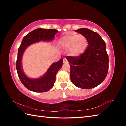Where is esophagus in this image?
<instances>
[{
    "label": "esophagus",
    "mask_w": 126,
    "mask_h": 126,
    "mask_svg": "<svg viewBox=\"0 0 126 126\" xmlns=\"http://www.w3.org/2000/svg\"><path fill=\"white\" fill-rule=\"evenodd\" d=\"M67 62H68V61H67V59H66V58H64V59H63V63H67Z\"/></svg>",
    "instance_id": "obj_1"
}]
</instances>
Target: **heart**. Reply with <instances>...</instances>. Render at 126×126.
<instances>
[{"label":"heart","instance_id":"b5f03b06","mask_svg":"<svg viewBox=\"0 0 126 126\" xmlns=\"http://www.w3.org/2000/svg\"><path fill=\"white\" fill-rule=\"evenodd\" d=\"M58 45L63 49L68 50V54L71 57L77 58L86 51L88 40L84 35L73 34L61 37L58 40Z\"/></svg>","mask_w":126,"mask_h":126}]
</instances>
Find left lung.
<instances>
[{
	"label": "left lung",
	"instance_id": "obj_1",
	"mask_svg": "<svg viewBox=\"0 0 126 126\" xmlns=\"http://www.w3.org/2000/svg\"><path fill=\"white\" fill-rule=\"evenodd\" d=\"M76 32L87 38L88 46L79 57H66L71 67V82L78 88H94L103 82L107 74L109 61L106 43L98 34L89 29L80 28Z\"/></svg>",
	"mask_w": 126,
	"mask_h": 126
}]
</instances>
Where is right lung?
<instances>
[{"instance_id":"add662e5","label":"right lung","mask_w":126,"mask_h":126,"mask_svg":"<svg viewBox=\"0 0 126 126\" xmlns=\"http://www.w3.org/2000/svg\"><path fill=\"white\" fill-rule=\"evenodd\" d=\"M58 32L56 29L37 28L28 34L23 39L18 49L16 61V70L22 84L30 91L35 92H45L52 89L54 85L55 76L63 65V59L52 64L47 71L41 77L32 78L28 77L22 67V57L28 47L39 42H50L54 39L55 34Z\"/></svg>"}]
</instances>
